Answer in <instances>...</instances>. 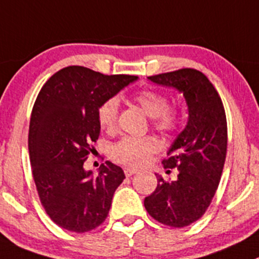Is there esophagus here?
<instances>
[{"label":"esophagus","mask_w":259,"mask_h":259,"mask_svg":"<svg viewBox=\"0 0 259 259\" xmlns=\"http://www.w3.org/2000/svg\"><path fill=\"white\" fill-rule=\"evenodd\" d=\"M124 172H125V176H126V177H130V176L138 173V169H135V168H125Z\"/></svg>","instance_id":"34e87169"}]
</instances>
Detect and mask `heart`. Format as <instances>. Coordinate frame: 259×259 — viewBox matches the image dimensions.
I'll return each mask as SVG.
<instances>
[{
    "mask_svg": "<svg viewBox=\"0 0 259 259\" xmlns=\"http://www.w3.org/2000/svg\"><path fill=\"white\" fill-rule=\"evenodd\" d=\"M132 99L152 117L153 126L157 130L168 134L177 127V112L169 109L167 96L153 90H142L135 92ZM117 115L119 100L116 97L105 100L97 110V120L101 129L106 133L116 132ZM158 149L159 143L153 137H124L111 147V157L127 167H142Z\"/></svg>",
    "mask_w": 259,
    "mask_h": 259,
    "instance_id": "b5f03b06",
    "label": "heart"
}]
</instances>
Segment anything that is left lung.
<instances>
[{
  "mask_svg": "<svg viewBox=\"0 0 259 259\" xmlns=\"http://www.w3.org/2000/svg\"><path fill=\"white\" fill-rule=\"evenodd\" d=\"M148 79L183 94L188 121L162 162L168 173L177 168V180L167 182L157 176V188L145 197L144 206L162 224L187 227L205 214L219 186L228 147L225 110L211 82L196 69L182 68Z\"/></svg>",
  "mask_w": 259,
  "mask_h": 259,
  "instance_id": "8db88e82",
  "label": "left lung"
}]
</instances>
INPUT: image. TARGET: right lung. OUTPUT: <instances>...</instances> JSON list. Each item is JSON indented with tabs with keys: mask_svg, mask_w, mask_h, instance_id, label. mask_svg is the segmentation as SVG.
Returning a JSON list of instances; mask_svg holds the SVG:
<instances>
[{
	"mask_svg": "<svg viewBox=\"0 0 259 259\" xmlns=\"http://www.w3.org/2000/svg\"><path fill=\"white\" fill-rule=\"evenodd\" d=\"M137 79L71 66L53 74L37 95L29 126L32 177L45 211L63 229L86 233L107 218L124 170L107 160L94 177L83 164L99 139L100 105Z\"/></svg>",
	"mask_w": 259,
	"mask_h": 259,
	"instance_id": "right-lung-1",
	"label": "right lung"
}]
</instances>
